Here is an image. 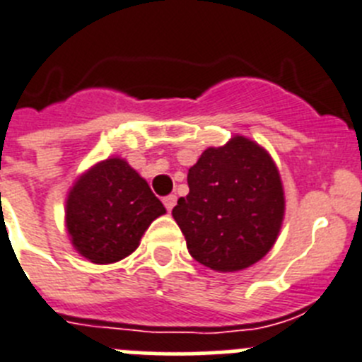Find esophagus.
Masks as SVG:
<instances>
[{"label": "esophagus", "instance_id": "obj_1", "mask_svg": "<svg viewBox=\"0 0 362 362\" xmlns=\"http://www.w3.org/2000/svg\"><path fill=\"white\" fill-rule=\"evenodd\" d=\"M162 202H164V207L171 212L175 205H177V197H175V194H170V197H164V200Z\"/></svg>", "mask_w": 362, "mask_h": 362}]
</instances>
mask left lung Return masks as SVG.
<instances>
[{"label":"left lung","mask_w":362,"mask_h":362,"mask_svg":"<svg viewBox=\"0 0 362 362\" xmlns=\"http://www.w3.org/2000/svg\"><path fill=\"white\" fill-rule=\"evenodd\" d=\"M187 185L173 218L200 264L239 272L272 250L282 227L284 191L275 162L259 144L238 135L209 148L189 170Z\"/></svg>","instance_id":"8db88e82"}]
</instances>
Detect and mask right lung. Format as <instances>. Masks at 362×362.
Masks as SVG:
<instances>
[{"label":"right lung","mask_w":362,"mask_h":362,"mask_svg":"<svg viewBox=\"0 0 362 362\" xmlns=\"http://www.w3.org/2000/svg\"><path fill=\"white\" fill-rule=\"evenodd\" d=\"M165 212L150 185L123 158H107L76 180L66 204L73 246L94 264L130 255Z\"/></svg>","instance_id":"obj_1"}]
</instances>
